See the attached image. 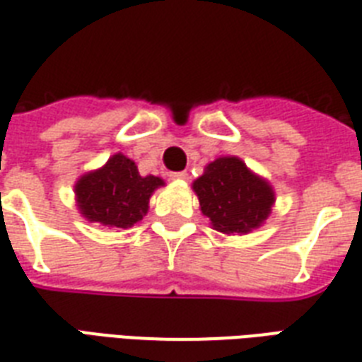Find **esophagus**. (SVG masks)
Segmentation results:
<instances>
[{"mask_svg":"<svg viewBox=\"0 0 362 362\" xmlns=\"http://www.w3.org/2000/svg\"><path fill=\"white\" fill-rule=\"evenodd\" d=\"M170 178H173V180H187V178H189V175H187L186 170H178V173H170Z\"/></svg>","mask_w":362,"mask_h":362,"instance_id":"1","label":"esophagus"}]
</instances>
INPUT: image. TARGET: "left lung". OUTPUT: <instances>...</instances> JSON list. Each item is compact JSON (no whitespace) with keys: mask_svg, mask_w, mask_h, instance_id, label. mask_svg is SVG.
Returning <instances> with one entry per match:
<instances>
[{"mask_svg":"<svg viewBox=\"0 0 362 362\" xmlns=\"http://www.w3.org/2000/svg\"><path fill=\"white\" fill-rule=\"evenodd\" d=\"M203 214L220 233H250L270 214L274 192L238 158H220L193 182Z\"/></svg>","mask_w":362,"mask_h":362,"instance_id":"obj_1","label":"left lung"}]
</instances>
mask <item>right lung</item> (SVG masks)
Wrapping results in <instances>:
<instances>
[{
    "instance_id": "add662e5",
    "label": "right lung",
    "mask_w": 362,
    "mask_h": 362,
    "mask_svg": "<svg viewBox=\"0 0 362 362\" xmlns=\"http://www.w3.org/2000/svg\"><path fill=\"white\" fill-rule=\"evenodd\" d=\"M159 186H163L161 178L141 176L129 158L116 153L103 169L82 176L75 193L86 220L127 229L146 216L150 195Z\"/></svg>"
}]
</instances>
